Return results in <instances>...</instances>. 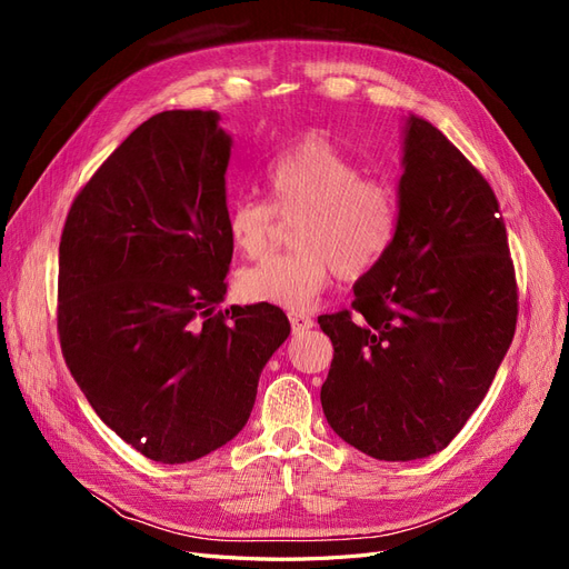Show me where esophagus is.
Instances as JSON below:
<instances>
[{"label":"esophagus","mask_w":569,"mask_h":569,"mask_svg":"<svg viewBox=\"0 0 569 569\" xmlns=\"http://www.w3.org/2000/svg\"><path fill=\"white\" fill-rule=\"evenodd\" d=\"M289 322H291V330H295V332H306V330H311V327H313V318L306 316V313H299V311L289 313Z\"/></svg>","instance_id":"esophagus-1"}]
</instances>
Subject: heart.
Returning a JSON list of instances; mask_svg holds the SVG:
<instances>
[{"label": "heart", "mask_w": 569, "mask_h": 569, "mask_svg": "<svg viewBox=\"0 0 569 569\" xmlns=\"http://www.w3.org/2000/svg\"><path fill=\"white\" fill-rule=\"evenodd\" d=\"M263 182L270 203L242 197L228 206L230 242L244 256L263 253L274 213H299L291 230L297 249L239 272L237 291L244 301L306 311L335 272L363 278L391 249L399 192L385 178L363 176V166L325 137H306L278 153Z\"/></svg>", "instance_id": "heart-1"}]
</instances>
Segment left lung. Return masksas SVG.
<instances>
[{
	"mask_svg": "<svg viewBox=\"0 0 569 569\" xmlns=\"http://www.w3.org/2000/svg\"><path fill=\"white\" fill-rule=\"evenodd\" d=\"M399 230L320 316L335 358L320 389L335 432L377 460L432 456L485 399L518 322L506 222L489 182L420 116L403 126Z\"/></svg>",
	"mask_w": 569,
	"mask_h": 569,
	"instance_id": "left-lung-1",
	"label": "left lung"
}]
</instances>
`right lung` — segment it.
Wrapping results in <instances>:
<instances>
[{"instance_id": "right-lung-1", "label": "right lung", "mask_w": 569, "mask_h": 569, "mask_svg": "<svg viewBox=\"0 0 569 569\" xmlns=\"http://www.w3.org/2000/svg\"><path fill=\"white\" fill-rule=\"evenodd\" d=\"M216 111H163L132 130L68 211L59 339L101 422L157 462L234 439L258 377L289 337L272 303L230 306L226 173Z\"/></svg>"}]
</instances>
